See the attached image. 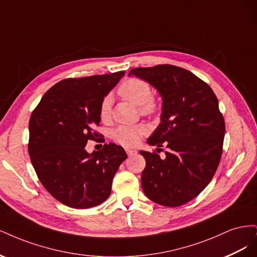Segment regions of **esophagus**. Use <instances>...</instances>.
Segmentation results:
<instances>
[{"label":"esophagus","mask_w":257,"mask_h":257,"mask_svg":"<svg viewBox=\"0 0 257 257\" xmlns=\"http://www.w3.org/2000/svg\"><path fill=\"white\" fill-rule=\"evenodd\" d=\"M125 151H126V153H127V155H132V154H135L137 151L136 150H134V149H125Z\"/></svg>","instance_id":"esophagus-1"}]
</instances>
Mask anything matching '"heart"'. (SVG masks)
I'll return each instance as SVG.
<instances>
[{
	"mask_svg": "<svg viewBox=\"0 0 257 257\" xmlns=\"http://www.w3.org/2000/svg\"><path fill=\"white\" fill-rule=\"evenodd\" d=\"M116 93L123 99L130 100L136 106L143 114L151 115L159 110V102L152 96L150 84L147 81L131 77L124 80ZM111 115V97H104L99 105V116L102 121H108ZM147 133L145 125H122L112 132V139L119 145L125 147L136 146L142 137Z\"/></svg>",
	"mask_w": 257,
	"mask_h": 257,
	"instance_id": "b5f03b06",
	"label": "heart"
}]
</instances>
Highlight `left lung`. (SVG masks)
<instances>
[{"label":"left lung","mask_w":257,"mask_h":257,"mask_svg":"<svg viewBox=\"0 0 257 257\" xmlns=\"http://www.w3.org/2000/svg\"><path fill=\"white\" fill-rule=\"evenodd\" d=\"M132 75L150 83L162 96L161 123L147 143L159 148L164 144L168 149L165 159L141 151L146 160L144 193L162 206L184 205L206 188L219 166L225 135L219 102L205 81L182 67H136Z\"/></svg>","instance_id":"1"}]
</instances>
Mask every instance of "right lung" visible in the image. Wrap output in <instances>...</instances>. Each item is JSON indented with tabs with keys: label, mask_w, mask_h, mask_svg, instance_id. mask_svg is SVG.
<instances>
[{
	"label": "right lung",
	"mask_w": 257,
	"mask_h": 257,
	"mask_svg": "<svg viewBox=\"0 0 257 257\" xmlns=\"http://www.w3.org/2000/svg\"><path fill=\"white\" fill-rule=\"evenodd\" d=\"M124 71L59 81L42 97L29 122V154L40 181L60 203L76 209L102 204L110 195L112 179L127 158L110 143L88 153L95 141L99 105ZM100 135V134H99Z\"/></svg>",
	"instance_id": "obj_1"
}]
</instances>
